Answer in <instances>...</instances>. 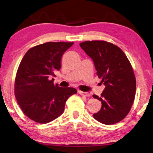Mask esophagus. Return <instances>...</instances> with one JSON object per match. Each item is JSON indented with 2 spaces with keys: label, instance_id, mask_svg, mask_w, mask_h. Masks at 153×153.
I'll return each mask as SVG.
<instances>
[{
  "label": "esophagus",
  "instance_id": "obj_1",
  "mask_svg": "<svg viewBox=\"0 0 153 153\" xmlns=\"http://www.w3.org/2000/svg\"><path fill=\"white\" fill-rule=\"evenodd\" d=\"M78 92L81 95L85 96V97H89V96L91 95H90V93H87V92H83V91H79Z\"/></svg>",
  "mask_w": 153,
  "mask_h": 153
}]
</instances>
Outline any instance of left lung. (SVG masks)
<instances>
[{
	"label": "left lung",
	"mask_w": 153,
	"mask_h": 153,
	"mask_svg": "<svg viewBox=\"0 0 153 153\" xmlns=\"http://www.w3.org/2000/svg\"><path fill=\"white\" fill-rule=\"evenodd\" d=\"M80 47L93 60L97 75L104 88L101 97H93L102 102L95 120L105 125L120 122L128 114L136 93V79L132 67L124 52L106 41H85Z\"/></svg>",
	"instance_id": "1"
}]
</instances>
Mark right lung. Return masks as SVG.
<instances>
[{"label": "right lung", "instance_id": "add662e5", "mask_svg": "<svg viewBox=\"0 0 153 153\" xmlns=\"http://www.w3.org/2000/svg\"><path fill=\"white\" fill-rule=\"evenodd\" d=\"M73 42H47L26 52L19 66L14 95L24 114L37 123L46 124L64 111L65 104L77 93L74 88L53 84L55 72L61 68L63 53Z\"/></svg>", "mask_w": 153, "mask_h": 153}]
</instances>
